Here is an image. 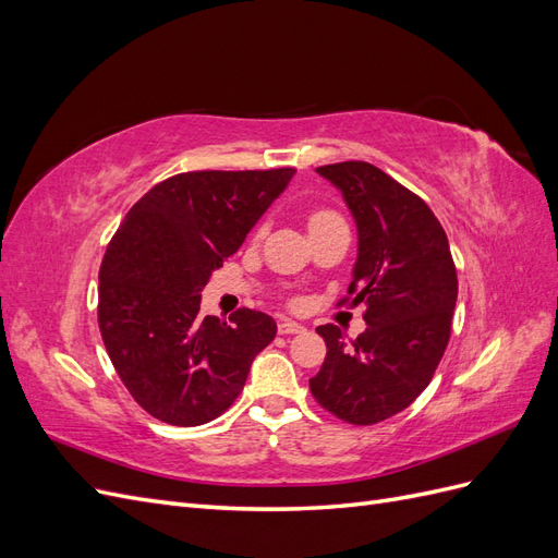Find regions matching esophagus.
Here are the masks:
<instances>
[{"instance_id": "esophagus-1", "label": "esophagus", "mask_w": 558, "mask_h": 558, "mask_svg": "<svg viewBox=\"0 0 558 558\" xmlns=\"http://www.w3.org/2000/svg\"><path fill=\"white\" fill-rule=\"evenodd\" d=\"M307 328L302 326V324H298V320H289V318H283L281 324H279V332L281 335H300V332H305Z\"/></svg>"}]
</instances>
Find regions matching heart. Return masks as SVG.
Instances as JSON below:
<instances>
[{
    "label": "heart",
    "mask_w": 558,
    "mask_h": 558,
    "mask_svg": "<svg viewBox=\"0 0 558 558\" xmlns=\"http://www.w3.org/2000/svg\"><path fill=\"white\" fill-rule=\"evenodd\" d=\"M335 218H340L335 211H328V209H318V211H312L310 218H307V226L310 230L320 226V223H328V221H335Z\"/></svg>",
    "instance_id": "heart-1"
}]
</instances>
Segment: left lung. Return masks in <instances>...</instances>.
I'll use <instances>...</instances> for the list:
<instances>
[{
	"label": "left lung",
	"mask_w": 558,
	"mask_h": 558,
	"mask_svg": "<svg viewBox=\"0 0 558 558\" xmlns=\"http://www.w3.org/2000/svg\"><path fill=\"white\" fill-rule=\"evenodd\" d=\"M342 193L359 230L349 295L367 328L353 342L318 326L328 353L310 379L320 408L353 426L402 412L430 384L451 332L459 279L447 234L418 195L379 167L349 160L316 167Z\"/></svg>",
	"instance_id": "1"
}]
</instances>
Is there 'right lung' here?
<instances>
[{
  "label": "right lung",
  "mask_w": 558,
  "mask_h": 558,
  "mask_svg": "<svg viewBox=\"0 0 558 558\" xmlns=\"http://www.w3.org/2000/svg\"><path fill=\"white\" fill-rule=\"evenodd\" d=\"M293 174V167L177 174L154 185L113 234L99 267V332L150 416L189 428L223 414L275 340V318L263 312L199 316V293Z\"/></svg>",
  "instance_id": "right-lung-1"
}]
</instances>
